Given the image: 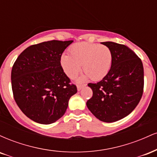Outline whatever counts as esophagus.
Listing matches in <instances>:
<instances>
[{"label": "esophagus", "mask_w": 157, "mask_h": 157, "mask_svg": "<svg viewBox=\"0 0 157 157\" xmlns=\"http://www.w3.org/2000/svg\"><path fill=\"white\" fill-rule=\"evenodd\" d=\"M86 86V84H84V85H77V90H78V91H80V90L82 89V88H83L84 86Z\"/></svg>", "instance_id": "obj_1"}]
</instances>
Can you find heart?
Wrapping results in <instances>:
<instances>
[{
  "instance_id": "obj_1",
  "label": "heart",
  "mask_w": 157,
  "mask_h": 157,
  "mask_svg": "<svg viewBox=\"0 0 157 157\" xmlns=\"http://www.w3.org/2000/svg\"><path fill=\"white\" fill-rule=\"evenodd\" d=\"M70 55H63L60 63L64 72L74 78L80 71L81 66L86 77L97 81L102 80L109 73L113 61L111 50L97 44L82 42L73 45L69 49ZM82 77L81 80H83Z\"/></svg>"
}]
</instances>
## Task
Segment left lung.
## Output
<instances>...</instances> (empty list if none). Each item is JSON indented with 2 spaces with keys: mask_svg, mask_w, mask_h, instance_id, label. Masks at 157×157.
<instances>
[{
  "mask_svg": "<svg viewBox=\"0 0 157 157\" xmlns=\"http://www.w3.org/2000/svg\"><path fill=\"white\" fill-rule=\"evenodd\" d=\"M101 44L111 50L112 64L102 80L88 84L93 95L86 105L100 121L113 122L132 112L141 100L143 65L141 59L125 45L109 41Z\"/></svg>",
  "mask_w": 157,
  "mask_h": 157,
  "instance_id": "1",
  "label": "left lung"
}]
</instances>
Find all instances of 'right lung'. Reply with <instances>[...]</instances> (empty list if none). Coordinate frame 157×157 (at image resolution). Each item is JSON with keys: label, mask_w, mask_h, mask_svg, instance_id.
Masks as SVG:
<instances>
[{"label": "right lung", "mask_w": 157, "mask_h": 157, "mask_svg": "<svg viewBox=\"0 0 157 157\" xmlns=\"http://www.w3.org/2000/svg\"><path fill=\"white\" fill-rule=\"evenodd\" d=\"M73 40H50L29 46L12 66L14 99L25 115L37 123L62 117L70 97L77 93L60 64L63 52Z\"/></svg>", "instance_id": "obj_1"}]
</instances>
